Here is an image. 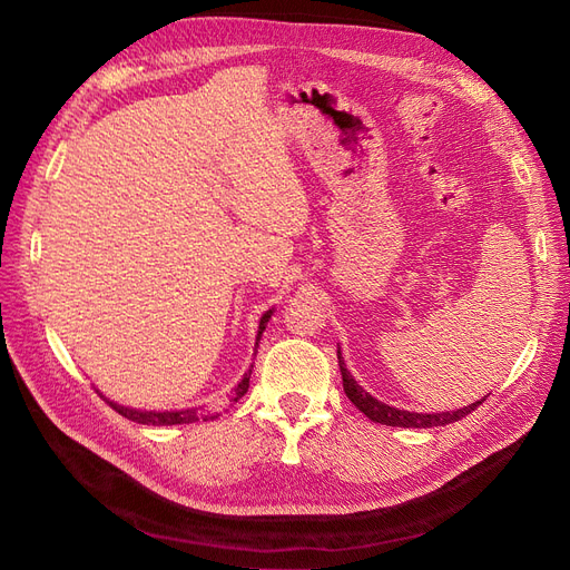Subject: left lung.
Wrapping results in <instances>:
<instances>
[{
  "label": "left lung",
  "mask_w": 570,
  "mask_h": 570,
  "mask_svg": "<svg viewBox=\"0 0 570 570\" xmlns=\"http://www.w3.org/2000/svg\"><path fill=\"white\" fill-rule=\"evenodd\" d=\"M337 363H340V373H342V386L346 399H350L367 419L375 424H386V426H401V429H431V426H444V424H452L463 419L465 414H470L473 410H478V405L484 403L475 401L473 405L461 407L456 412H440V414H419V412H407V410H399V407H389L384 403H380L373 395L365 393L356 380L350 375V370L344 365V358L340 354V346H337Z\"/></svg>",
  "instance_id": "1"
}]
</instances>
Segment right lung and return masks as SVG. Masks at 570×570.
<instances>
[{"label":"right lung","instance_id":"right-lung-1","mask_svg":"<svg viewBox=\"0 0 570 570\" xmlns=\"http://www.w3.org/2000/svg\"><path fill=\"white\" fill-rule=\"evenodd\" d=\"M269 314L272 312H265L263 314V318H261V326H258V340H261V335H263V331H265V326H267V321H269ZM258 344V342H256ZM254 367V365H252ZM252 367L246 370L244 373V377H242V382L235 386V391H233V395H230V405L233 403H237L242 395L249 391V380H252ZM105 399V395H102ZM107 401V399H105ZM120 416H126V419H130V422H137V424H146V426H175V424H193V422H200V419H216V414H197V410H181V412H139V410H130V407H122V405H116V403H111V401H107Z\"/></svg>","mask_w":570,"mask_h":570}]
</instances>
